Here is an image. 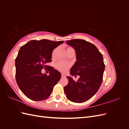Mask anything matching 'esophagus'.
Returning <instances> with one entry per match:
<instances>
[{
    "instance_id": "esophagus-1",
    "label": "esophagus",
    "mask_w": 129,
    "mask_h": 129,
    "mask_svg": "<svg viewBox=\"0 0 129 129\" xmlns=\"http://www.w3.org/2000/svg\"><path fill=\"white\" fill-rule=\"evenodd\" d=\"M61 76H62V77H66V76L64 75V74H61Z\"/></svg>"
}]
</instances>
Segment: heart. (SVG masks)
I'll list each match as a JSON object with an SVG mask.
<instances>
[{
    "mask_svg": "<svg viewBox=\"0 0 129 129\" xmlns=\"http://www.w3.org/2000/svg\"><path fill=\"white\" fill-rule=\"evenodd\" d=\"M69 48H71L70 47H68L67 48V50ZM57 50V48H55V49H54V50L52 52V57H54L55 56V53ZM71 67V64L68 63L67 62L65 61H59L58 62L55 64V67L58 70V71H60L62 73H65L68 71V69Z\"/></svg>",
    "mask_w": 129,
    "mask_h": 129,
    "instance_id": "1",
    "label": "heart"
}]
</instances>
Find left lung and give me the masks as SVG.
<instances>
[{"label": "left lung", "instance_id": "1", "mask_svg": "<svg viewBox=\"0 0 129 129\" xmlns=\"http://www.w3.org/2000/svg\"><path fill=\"white\" fill-rule=\"evenodd\" d=\"M75 50L76 61L71 68L72 76L79 75L77 81L67 76L68 84L64 87L67 98L75 103H83L95 95L103 81L105 69L102 54L91 43L82 39L67 40Z\"/></svg>", "mask_w": 129, "mask_h": 129}]
</instances>
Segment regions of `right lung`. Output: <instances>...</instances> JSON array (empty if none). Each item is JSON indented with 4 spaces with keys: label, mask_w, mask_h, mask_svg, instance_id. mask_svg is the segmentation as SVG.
Returning <instances> with one entry per match:
<instances>
[{
    "label": "right lung",
    "mask_w": 129,
    "mask_h": 129,
    "mask_svg": "<svg viewBox=\"0 0 129 129\" xmlns=\"http://www.w3.org/2000/svg\"><path fill=\"white\" fill-rule=\"evenodd\" d=\"M63 42L31 40L21 47L15 58V79L21 91L28 99L39 101L48 98L60 80L61 73L46 63L52 62L53 49ZM44 68L50 72L49 76L42 74Z\"/></svg>",
    "instance_id": "1"
}]
</instances>
